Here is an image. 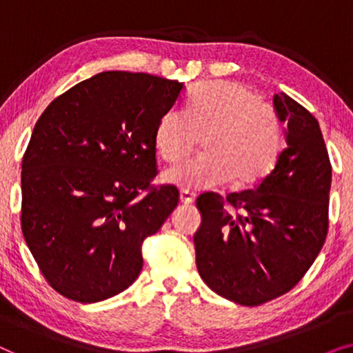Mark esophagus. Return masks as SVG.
<instances>
[{
	"mask_svg": "<svg viewBox=\"0 0 353 353\" xmlns=\"http://www.w3.org/2000/svg\"><path fill=\"white\" fill-rule=\"evenodd\" d=\"M180 201H181V204L190 205L196 201V194H194V192L188 191V190H181L180 191Z\"/></svg>",
	"mask_w": 353,
	"mask_h": 353,
	"instance_id": "esophagus-1",
	"label": "esophagus"
}]
</instances>
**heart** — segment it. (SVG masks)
<instances>
[{"instance_id": "obj_1", "label": "heart", "mask_w": 353, "mask_h": 353, "mask_svg": "<svg viewBox=\"0 0 353 353\" xmlns=\"http://www.w3.org/2000/svg\"><path fill=\"white\" fill-rule=\"evenodd\" d=\"M205 138V156L176 163L163 181L181 190H212L231 180L244 188L263 180L283 146L281 122L272 104L238 81H204L192 91L186 109H170L156 128L162 159L176 162Z\"/></svg>"}]
</instances>
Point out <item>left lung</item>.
I'll return each mask as SVG.
<instances>
[{"label":"left lung","instance_id":"1","mask_svg":"<svg viewBox=\"0 0 353 353\" xmlns=\"http://www.w3.org/2000/svg\"><path fill=\"white\" fill-rule=\"evenodd\" d=\"M286 148L254 190L221 197L207 192L196 205V265L212 291L255 307L291 291L320 254L327 234L331 163L318 120L274 94Z\"/></svg>","mask_w":353,"mask_h":353}]
</instances>
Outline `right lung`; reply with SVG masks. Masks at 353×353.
Masks as SVG:
<instances>
[{
    "label": "right lung",
    "mask_w": 353,
    "mask_h": 353,
    "mask_svg": "<svg viewBox=\"0 0 353 353\" xmlns=\"http://www.w3.org/2000/svg\"><path fill=\"white\" fill-rule=\"evenodd\" d=\"M181 91L176 80L101 72L56 98L35 123L22 159V233L64 297L101 302L138 278L143 241L180 197L175 186L149 183L157 123Z\"/></svg>",
    "instance_id": "add662e5"
}]
</instances>
